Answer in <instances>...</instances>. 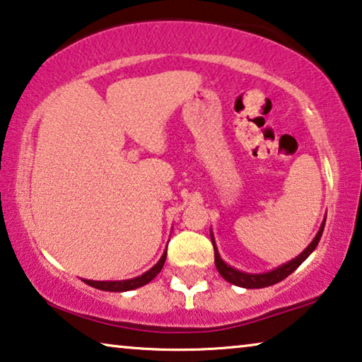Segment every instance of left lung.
I'll use <instances>...</instances> for the list:
<instances>
[{
    "label": "left lung",
    "instance_id": "8db88e82",
    "mask_svg": "<svg viewBox=\"0 0 362 362\" xmlns=\"http://www.w3.org/2000/svg\"><path fill=\"white\" fill-rule=\"evenodd\" d=\"M325 221H327V218H325L322 226H320V230L317 233V236L313 238V241L308 244L307 247L303 249L302 252L298 254L297 257L292 259V261L282 264V266H279L276 269H272V271L269 272H261V274H251V272H243L239 271V269H234L231 267L230 264H226L223 261L220 252H218V247H216V243H215V236H213V231L210 233L211 236V243H213V249H215V266L218 269V272H220V276L225 279L233 285H238V287H243V288H262V287H269V285H274L277 282L284 281L285 277H288L290 274H292L295 269H297L300 264H302L305 259H307L310 254H312L315 249H317L318 243H320V238H322L323 230H325Z\"/></svg>",
    "mask_w": 362,
    "mask_h": 362
}]
</instances>
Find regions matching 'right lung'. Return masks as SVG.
<instances>
[{"label": "right lung", "instance_id": "obj_1", "mask_svg": "<svg viewBox=\"0 0 362 362\" xmlns=\"http://www.w3.org/2000/svg\"><path fill=\"white\" fill-rule=\"evenodd\" d=\"M165 257H167V247L154 267H151L149 271L142 274V276H137L134 279H128V281H88V279H83V282L88 284L90 287L105 290V292H128V290L139 288V287H142V285L149 284L152 279H154L157 274L162 271V267H164V262H165Z\"/></svg>", "mask_w": 362, "mask_h": 362}]
</instances>
